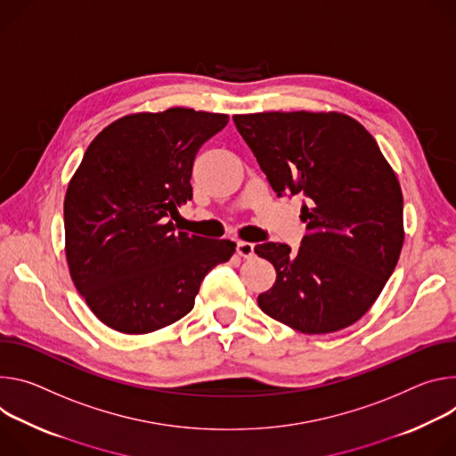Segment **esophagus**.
I'll list each match as a JSON object with an SVG mask.
<instances>
[{"label":"esophagus","instance_id":"esophagus-1","mask_svg":"<svg viewBox=\"0 0 456 456\" xmlns=\"http://www.w3.org/2000/svg\"><path fill=\"white\" fill-rule=\"evenodd\" d=\"M237 254L244 259H249L254 257V244L251 242H246V240H239L237 242Z\"/></svg>","mask_w":456,"mask_h":456}]
</instances>
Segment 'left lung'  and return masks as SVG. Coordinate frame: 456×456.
<instances>
[{
	"mask_svg": "<svg viewBox=\"0 0 456 456\" xmlns=\"http://www.w3.org/2000/svg\"><path fill=\"white\" fill-rule=\"evenodd\" d=\"M233 123L273 191L305 195L306 235L263 242L277 272L259 295L272 319L306 335L355 324L379 298L403 244L400 183L373 135L340 112L237 114Z\"/></svg>",
	"mask_w": 456,
	"mask_h": 456,
	"instance_id": "8db88e82",
	"label": "left lung"
}]
</instances>
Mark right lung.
Segmentation results:
<instances>
[{"instance_id":"1","label":"right lung","mask_w":456,"mask_h":456,"mask_svg":"<svg viewBox=\"0 0 456 456\" xmlns=\"http://www.w3.org/2000/svg\"><path fill=\"white\" fill-rule=\"evenodd\" d=\"M193 109L128 114L88 144L65 195V254L76 289L105 326L144 335L195 305L235 242L175 232L199 148L228 123Z\"/></svg>"}]
</instances>
